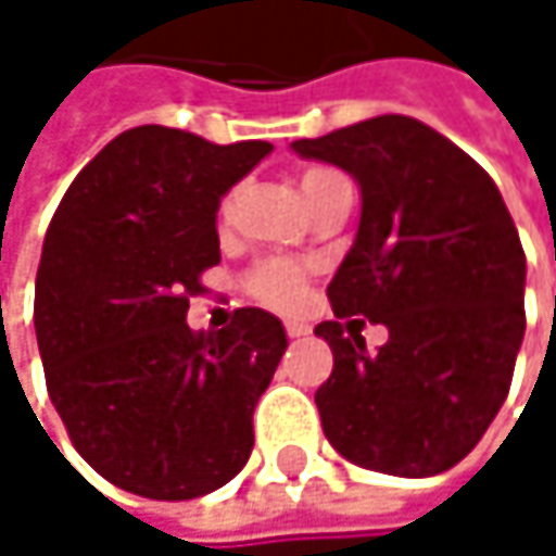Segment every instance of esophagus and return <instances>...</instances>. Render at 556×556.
<instances>
[{
	"label": "esophagus",
	"instance_id": "esophagus-1",
	"mask_svg": "<svg viewBox=\"0 0 556 556\" xmlns=\"http://www.w3.org/2000/svg\"><path fill=\"white\" fill-rule=\"evenodd\" d=\"M286 334H289V338H305V334H308V325H302V321H286Z\"/></svg>",
	"mask_w": 556,
	"mask_h": 556
}]
</instances>
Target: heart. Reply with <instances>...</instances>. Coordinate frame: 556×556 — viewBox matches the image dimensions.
Wrapping results in <instances>:
<instances>
[{"instance_id":"b5f03b06","label":"heart","mask_w":556,"mask_h":556,"mask_svg":"<svg viewBox=\"0 0 556 556\" xmlns=\"http://www.w3.org/2000/svg\"><path fill=\"white\" fill-rule=\"evenodd\" d=\"M299 192H302L305 205L312 208L315 202H321L334 192H351V186L338 169L308 167L299 176ZM228 215H231V199H222V205H218V225L222 228L228 225ZM248 286L261 302H267L274 308H292L305 295V270L299 264H289V261H264L251 274Z\"/></svg>"}]
</instances>
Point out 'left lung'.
<instances>
[{"label": "left lung", "instance_id": "8db88e82", "mask_svg": "<svg viewBox=\"0 0 556 556\" xmlns=\"http://www.w3.org/2000/svg\"><path fill=\"white\" fill-rule=\"evenodd\" d=\"M361 186L357 238L328 282L338 318L387 325L370 354L361 331L321 321L334 354L315 392L331 447L389 477L460 464L496 418L525 338V251L496 182L473 157L408 115H377L292 141Z\"/></svg>", "mask_w": 556, "mask_h": 556}]
</instances>
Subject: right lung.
<instances>
[{
    "mask_svg": "<svg viewBox=\"0 0 556 556\" xmlns=\"http://www.w3.org/2000/svg\"><path fill=\"white\" fill-rule=\"evenodd\" d=\"M270 151L141 125L109 141L56 205L35 282L38 351L73 447L118 490L195 500L251 457L286 328L238 308L228 328L192 331L186 312L222 261V195Z\"/></svg>",
    "mask_w": 556,
    "mask_h": 556,
    "instance_id": "obj_1",
    "label": "right lung"
}]
</instances>
